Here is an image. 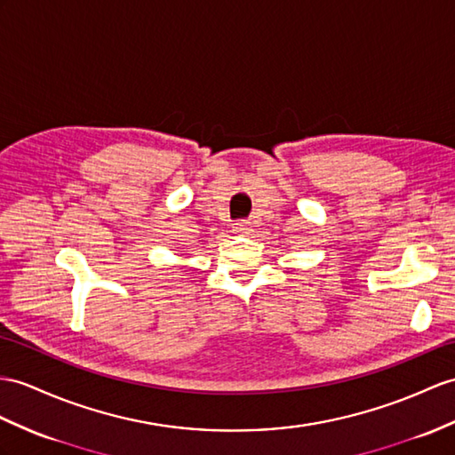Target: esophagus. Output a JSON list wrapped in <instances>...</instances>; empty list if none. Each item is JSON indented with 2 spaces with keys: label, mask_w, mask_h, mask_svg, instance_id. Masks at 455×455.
<instances>
[{
  "label": "esophagus",
  "mask_w": 455,
  "mask_h": 455,
  "mask_svg": "<svg viewBox=\"0 0 455 455\" xmlns=\"http://www.w3.org/2000/svg\"><path fill=\"white\" fill-rule=\"evenodd\" d=\"M234 231L235 234H249V221H237V224L234 226Z\"/></svg>",
  "instance_id": "obj_1"
}]
</instances>
